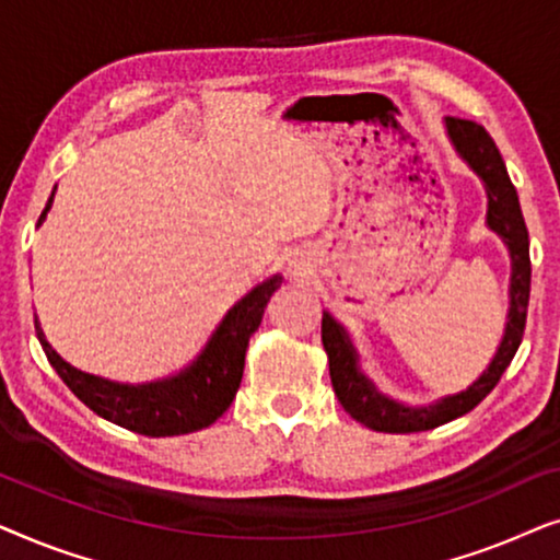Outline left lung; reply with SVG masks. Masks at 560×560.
Instances as JSON below:
<instances>
[{"label":"left lung","instance_id":"obj_1","mask_svg":"<svg viewBox=\"0 0 560 560\" xmlns=\"http://www.w3.org/2000/svg\"><path fill=\"white\" fill-rule=\"evenodd\" d=\"M443 127H446V137L454 144L456 155L485 183L487 229H492L510 252L512 272L508 324H504L502 341L494 351L492 362L487 364V370L469 387L456 395L439 397V400L412 408V405L397 402L374 387V382L359 366V354L349 339V331L331 313L324 311L320 341H324L328 354V372H331L334 393L351 418L382 433L431 431V428L448 423V420L477 408L492 393L504 370L510 366L525 331L527 301H530V240H527V226L523 211H520L517 190L512 186L500 150H497L494 140L485 127L458 117H446Z\"/></svg>","mask_w":560,"mask_h":560}]
</instances>
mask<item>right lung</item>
I'll use <instances>...</instances> for the list:
<instances>
[{
    "label": "right lung",
    "mask_w": 560,
    "mask_h": 560,
    "mask_svg": "<svg viewBox=\"0 0 560 560\" xmlns=\"http://www.w3.org/2000/svg\"><path fill=\"white\" fill-rule=\"evenodd\" d=\"M52 198H56V188H52L48 203L37 219V226H43L45 217H48ZM280 275H272V278L257 282L249 293H244L224 313L203 349L180 372L152 382H137V385L75 370L50 347L37 318L35 331L58 377L96 416L127 428V431L155 435V439L194 433L209 428L232 405L242 382L244 351H247L249 336L257 331L265 305L280 288Z\"/></svg>",
    "instance_id": "add662e5"
}]
</instances>
